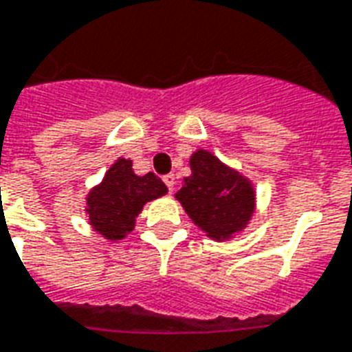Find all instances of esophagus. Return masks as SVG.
I'll return each instance as SVG.
<instances>
[{
    "instance_id": "obj_1",
    "label": "esophagus",
    "mask_w": 352,
    "mask_h": 352,
    "mask_svg": "<svg viewBox=\"0 0 352 352\" xmlns=\"http://www.w3.org/2000/svg\"><path fill=\"white\" fill-rule=\"evenodd\" d=\"M164 183H166V186H168L169 192H173V188H175V183H177V177L173 175V173H169V175L164 177Z\"/></svg>"
}]
</instances>
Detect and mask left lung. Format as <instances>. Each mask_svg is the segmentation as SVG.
<instances>
[{
    "label": "left lung",
    "mask_w": 352,
    "mask_h": 352,
    "mask_svg": "<svg viewBox=\"0 0 352 352\" xmlns=\"http://www.w3.org/2000/svg\"><path fill=\"white\" fill-rule=\"evenodd\" d=\"M190 168L192 175L184 177L175 197L192 222L216 241L246 228L256 209V192L248 179L203 149L190 156Z\"/></svg>",
    "instance_id": "left-lung-1"
}]
</instances>
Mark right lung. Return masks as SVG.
Instances as JSON below:
<instances>
[{
	"mask_svg": "<svg viewBox=\"0 0 352 352\" xmlns=\"http://www.w3.org/2000/svg\"><path fill=\"white\" fill-rule=\"evenodd\" d=\"M166 192L168 186L155 173L136 175L132 160L119 158L106 171L102 183L89 192L85 212L95 231L108 241H121L134 229L143 205Z\"/></svg>",
	"mask_w": 352,
	"mask_h": 352,
	"instance_id": "right-lung-1",
	"label": "right lung"
}]
</instances>
